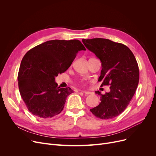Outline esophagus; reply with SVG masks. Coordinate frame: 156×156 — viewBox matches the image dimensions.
I'll return each mask as SVG.
<instances>
[{
    "instance_id": "obj_1",
    "label": "esophagus",
    "mask_w": 156,
    "mask_h": 156,
    "mask_svg": "<svg viewBox=\"0 0 156 156\" xmlns=\"http://www.w3.org/2000/svg\"><path fill=\"white\" fill-rule=\"evenodd\" d=\"M83 93L85 94V95H89V94H92L93 92H88V91H83Z\"/></svg>"
}]
</instances>
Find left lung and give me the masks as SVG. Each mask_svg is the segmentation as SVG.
I'll list each match as a JSON object with an SVG mask.
<instances>
[{"instance_id": "8db88e82", "label": "left lung", "mask_w": 156, "mask_h": 156, "mask_svg": "<svg viewBox=\"0 0 156 156\" xmlns=\"http://www.w3.org/2000/svg\"><path fill=\"white\" fill-rule=\"evenodd\" d=\"M85 46L94 52L102 62V86L111 85L110 92L101 94V102L90 109L102 119L115 118L123 112L133 98L139 81V69L135 57L124 44L105 38L82 39Z\"/></svg>"}]
</instances>
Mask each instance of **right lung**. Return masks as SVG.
<instances>
[{
  "label": "right lung",
  "mask_w": 156,
  "mask_h": 156,
  "mask_svg": "<svg viewBox=\"0 0 156 156\" xmlns=\"http://www.w3.org/2000/svg\"><path fill=\"white\" fill-rule=\"evenodd\" d=\"M86 48L78 40H53L41 44L24 55L18 80L20 95L28 111L40 119H50L63 109L73 92L55 81L66 71L80 51Z\"/></svg>",
  "instance_id": "add662e5"
}]
</instances>
